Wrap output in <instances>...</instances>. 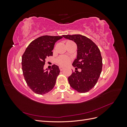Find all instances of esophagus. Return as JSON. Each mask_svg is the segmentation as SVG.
<instances>
[{
  "label": "esophagus",
  "mask_w": 127,
  "mask_h": 127,
  "mask_svg": "<svg viewBox=\"0 0 127 127\" xmlns=\"http://www.w3.org/2000/svg\"><path fill=\"white\" fill-rule=\"evenodd\" d=\"M59 69H60V71H63L64 70V68L61 67H59Z\"/></svg>",
  "instance_id": "34e87169"
}]
</instances>
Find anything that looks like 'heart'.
Segmentation results:
<instances>
[{"instance_id":"heart-1","label":"heart","mask_w":127,"mask_h":127,"mask_svg":"<svg viewBox=\"0 0 127 127\" xmlns=\"http://www.w3.org/2000/svg\"><path fill=\"white\" fill-rule=\"evenodd\" d=\"M70 42H72L71 41H68L66 43H70ZM70 61H71V59L69 57H67V56H59V57H58L57 59H56L57 63L62 67L67 66L68 65L70 64Z\"/></svg>"}]
</instances>
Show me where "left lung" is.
Segmentation results:
<instances>
[{
	"mask_svg": "<svg viewBox=\"0 0 127 127\" xmlns=\"http://www.w3.org/2000/svg\"><path fill=\"white\" fill-rule=\"evenodd\" d=\"M66 39L74 41L77 46V58L72 63L76 69L68 79L70 86L79 93H84L93 88L101 75L102 69V58L101 52L94 42L85 36L64 35Z\"/></svg>",
	"mask_w": 127,
	"mask_h": 127,
	"instance_id": "left-lung-1",
	"label": "left lung"
}]
</instances>
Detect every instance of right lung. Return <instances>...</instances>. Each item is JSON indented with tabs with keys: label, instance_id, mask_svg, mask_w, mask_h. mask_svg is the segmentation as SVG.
Listing matches in <instances>:
<instances>
[{
	"label": "right lung",
	"instance_id": "add662e5",
	"mask_svg": "<svg viewBox=\"0 0 127 127\" xmlns=\"http://www.w3.org/2000/svg\"><path fill=\"white\" fill-rule=\"evenodd\" d=\"M61 36L44 35L31 42L22 57V68L28 86L34 93L42 95L54 87L60 73L59 67L53 64L50 71L44 70L45 59L53 55L56 42Z\"/></svg>",
	"mask_w": 127,
	"mask_h": 127
}]
</instances>
